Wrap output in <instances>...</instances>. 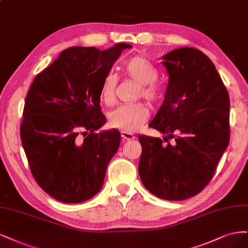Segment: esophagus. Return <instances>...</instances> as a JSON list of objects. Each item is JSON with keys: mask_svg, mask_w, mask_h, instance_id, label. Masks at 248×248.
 Masks as SVG:
<instances>
[{"mask_svg": "<svg viewBox=\"0 0 248 248\" xmlns=\"http://www.w3.org/2000/svg\"><path fill=\"white\" fill-rule=\"evenodd\" d=\"M122 139L123 141H129L135 139V136L131 133H126V132H122Z\"/></svg>", "mask_w": 248, "mask_h": 248, "instance_id": "obj_1", "label": "esophagus"}]
</instances>
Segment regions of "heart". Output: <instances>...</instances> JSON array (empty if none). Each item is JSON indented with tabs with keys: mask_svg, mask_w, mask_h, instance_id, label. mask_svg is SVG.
<instances>
[{
	"mask_svg": "<svg viewBox=\"0 0 248 248\" xmlns=\"http://www.w3.org/2000/svg\"><path fill=\"white\" fill-rule=\"evenodd\" d=\"M126 75L138 82V97H143L149 103L156 104L162 98L161 86L156 82L157 71L149 61L142 57H135L124 65ZM117 76L110 72L105 77L100 87V99L106 106H112L116 100ZM149 110L144 103L122 105L108 114L109 124L115 129L126 133H132L147 122Z\"/></svg>",
	"mask_w": 248,
	"mask_h": 248,
	"instance_id": "obj_1",
	"label": "heart"
}]
</instances>
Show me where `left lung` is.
<instances>
[{
	"label": "left lung",
	"mask_w": 248,
	"mask_h": 248,
	"mask_svg": "<svg viewBox=\"0 0 248 248\" xmlns=\"http://www.w3.org/2000/svg\"><path fill=\"white\" fill-rule=\"evenodd\" d=\"M169 74L165 100L149 126L168 135L139 136L138 171L151 194L168 201L198 195L213 177L230 140V99L210 59L183 47L163 57Z\"/></svg>",
	"instance_id": "8db88e82"
}]
</instances>
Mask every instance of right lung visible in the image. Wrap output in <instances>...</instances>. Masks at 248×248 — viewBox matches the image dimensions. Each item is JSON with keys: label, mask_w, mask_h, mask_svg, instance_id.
<instances>
[{"label": "right lung", "mask_w": 248, "mask_h": 248, "mask_svg": "<svg viewBox=\"0 0 248 248\" xmlns=\"http://www.w3.org/2000/svg\"><path fill=\"white\" fill-rule=\"evenodd\" d=\"M131 47H70L30 87L20 139L36 182L58 201H86L103 186L121 133H95L106 123L100 87L122 50Z\"/></svg>", "instance_id": "add662e5"}]
</instances>
